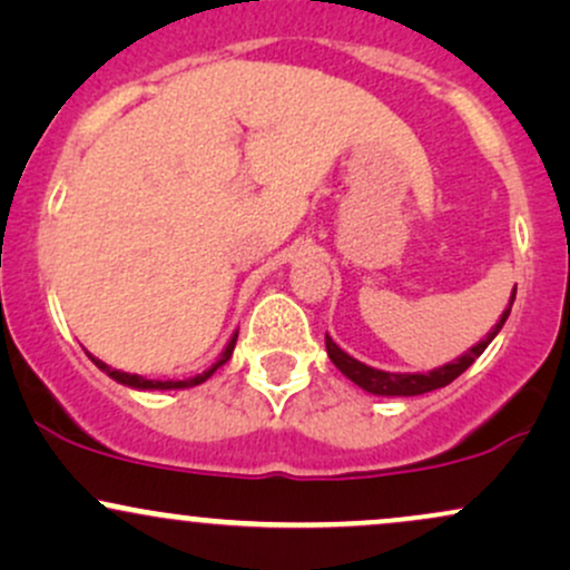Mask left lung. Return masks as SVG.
Instances as JSON below:
<instances>
[{"label": "left lung", "mask_w": 570, "mask_h": 570, "mask_svg": "<svg viewBox=\"0 0 570 570\" xmlns=\"http://www.w3.org/2000/svg\"><path fill=\"white\" fill-rule=\"evenodd\" d=\"M514 294H517V286L512 289V297H509V307L501 313V318L495 322L493 330L488 332L485 337L480 340V343L472 345L469 351H463L461 356L453 358V362L442 364V367L436 370H429V372H385V370H375L370 367V364L358 362V358H353L351 353H345L340 345L326 335V353H330L332 364L343 372L348 381H353L358 385V389H364L367 394H375V396H417V394H429V391H436V389H444L448 383H453L461 372H466L476 358L482 356V351L488 348L490 340L501 332L503 322L509 318V311H512V303H514Z\"/></svg>", "instance_id": "1"}]
</instances>
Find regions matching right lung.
Segmentation results:
<instances>
[{
	"instance_id": "add662e5",
	"label": "right lung",
	"mask_w": 570,
	"mask_h": 570,
	"mask_svg": "<svg viewBox=\"0 0 570 570\" xmlns=\"http://www.w3.org/2000/svg\"><path fill=\"white\" fill-rule=\"evenodd\" d=\"M235 340H238V332H235V335L230 337V343L225 345V351L219 353V358L217 362L212 364V367H208L206 372H200V375H195V377H187V381H147V377H141V375H130V372H120V370H112L109 367V364H104L101 358H96V356H88L94 358V364L101 372H107L109 377H112V381H117V383H122V385H128V389H136V391H176V389H193V385H200V383H206L208 377L214 375V372H217L222 364H227V358L233 356V348H235Z\"/></svg>"
}]
</instances>
